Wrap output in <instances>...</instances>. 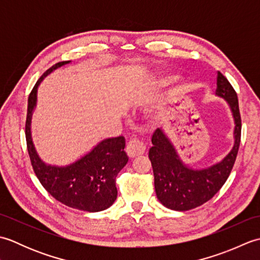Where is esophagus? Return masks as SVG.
Wrapping results in <instances>:
<instances>
[{
	"label": "esophagus",
	"instance_id": "34e87169",
	"mask_svg": "<svg viewBox=\"0 0 260 260\" xmlns=\"http://www.w3.org/2000/svg\"><path fill=\"white\" fill-rule=\"evenodd\" d=\"M146 147L143 143L137 139H131L126 145V153L129 157H135L143 155L145 153Z\"/></svg>",
	"mask_w": 260,
	"mask_h": 260
}]
</instances>
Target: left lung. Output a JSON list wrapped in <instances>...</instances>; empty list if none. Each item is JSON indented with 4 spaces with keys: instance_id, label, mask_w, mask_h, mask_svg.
I'll list each match as a JSON object with an SVG mask.
<instances>
[{
    "instance_id": "1",
    "label": "left lung",
    "mask_w": 260,
    "mask_h": 260,
    "mask_svg": "<svg viewBox=\"0 0 260 260\" xmlns=\"http://www.w3.org/2000/svg\"><path fill=\"white\" fill-rule=\"evenodd\" d=\"M215 95L229 104L235 119V144L221 162L212 167L193 170L181 161L170 140L157 128L152 136L153 146L148 152L154 186L158 201L175 211H186L206 203L217 193L229 178L238 154L241 137V117L238 97L225 77L218 71Z\"/></svg>"
}]
</instances>
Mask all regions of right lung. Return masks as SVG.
Returning <instances> with one entry per match:
<instances>
[{
  "label": "right lung",
  "mask_w": 260,
  "mask_h": 260,
  "mask_svg": "<svg viewBox=\"0 0 260 260\" xmlns=\"http://www.w3.org/2000/svg\"><path fill=\"white\" fill-rule=\"evenodd\" d=\"M70 61L58 62L43 74L27 99L25 139L37 178L50 194L70 208L98 212L109 208L117 198L116 176L128 162L123 136L104 140L92 151L67 167L48 165L39 157L31 139V117L37 104L38 86L54 69Z\"/></svg>",
  "instance_id": "add662e5"
}]
</instances>
